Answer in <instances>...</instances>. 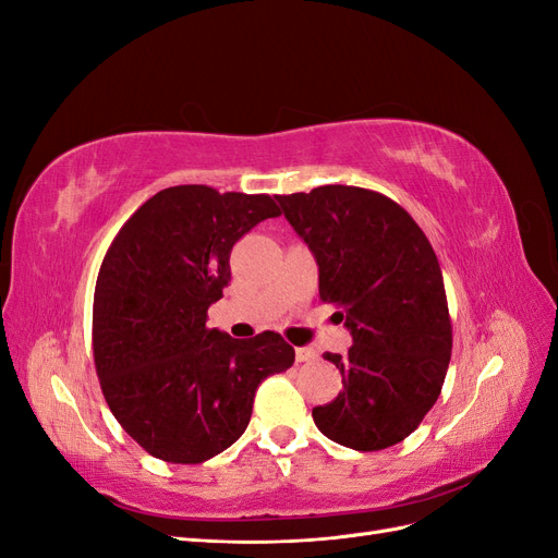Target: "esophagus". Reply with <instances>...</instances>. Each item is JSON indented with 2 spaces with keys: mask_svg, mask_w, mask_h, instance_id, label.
I'll use <instances>...</instances> for the list:
<instances>
[{
  "mask_svg": "<svg viewBox=\"0 0 558 558\" xmlns=\"http://www.w3.org/2000/svg\"><path fill=\"white\" fill-rule=\"evenodd\" d=\"M316 359V351L312 347H298L295 349V361L298 363H310Z\"/></svg>",
  "mask_w": 558,
  "mask_h": 558,
  "instance_id": "esophagus-1",
  "label": "esophagus"
}]
</instances>
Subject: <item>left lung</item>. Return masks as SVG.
I'll return each instance as SVG.
<instances>
[{"label":"left lung","mask_w":558,"mask_h":558,"mask_svg":"<svg viewBox=\"0 0 558 558\" xmlns=\"http://www.w3.org/2000/svg\"><path fill=\"white\" fill-rule=\"evenodd\" d=\"M318 265V295L340 312L351 349L326 353L344 388L312 410L332 442L379 451L402 442L442 391L451 318L428 238L398 202L356 185L277 195Z\"/></svg>","instance_id":"1"}]
</instances>
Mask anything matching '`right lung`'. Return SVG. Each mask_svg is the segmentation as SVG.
I'll list each match as a JSON object with an SVG mask.
<instances>
[{
  "instance_id": "obj_1",
  "label": "right lung",
  "mask_w": 558,
  "mask_h": 558,
  "mask_svg": "<svg viewBox=\"0 0 558 558\" xmlns=\"http://www.w3.org/2000/svg\"><path fill=\"white\" fill-rule=\"evenodd\" d=\"M279 214L269 195L174 185L107 251L93 302L99 386L118 424L160 461L202 463L238 442L260 381L295 361L279 332L232 340L207 328L234 242Z\"/></svg>"
}]
</instances>
